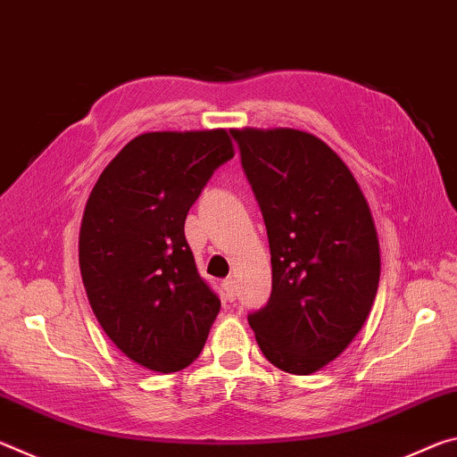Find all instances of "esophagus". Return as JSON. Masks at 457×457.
I'll return each mask as SVG.
<instances>
[{
	"label": "esophagus",
	"instance_id": "esophagus-1",
	"mask_svg": "<svg viewBox=\"0 0 457 457\" xmlns=\"http://www.w3.org/2000/svg\"><path fill=\"white\" fill-rule=\"evenodd\" d=\"M221 290H223V296H226V300H229V303L236 298V286L231 278H226V280L221 282Z\"/></svg>",
	"mask_w": 457,
	"mask_h": 457
}]
</instances>
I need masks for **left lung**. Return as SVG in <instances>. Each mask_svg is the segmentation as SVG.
<instances>
[{"mask_svg":"<svg viewBox=\"0 0 457 457\" xmlns=\"http://www.w3.org/2000/svg\"><path fill=\"white\" fill-rule=\"evenodd\" d=\"M266 223L272 294L247 314L264 357L294 375L337 359L373 306V218L338 154L303 130H231Z\"/></svg>","mask_w":457,"mask_h":457,"instance_id":"left-lung-1","label":"left lung"}]
</instances>
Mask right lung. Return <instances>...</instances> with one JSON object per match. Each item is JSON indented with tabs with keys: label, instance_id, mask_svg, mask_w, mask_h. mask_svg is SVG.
<instances>
[{
	"label": "right lung",
	"instance_id": "obj_1",
	"mask_svg": "<svg viewBox=\"0 0 457 457\" xmlns=\"http://www.w3.org/2000/svg\"><path fill=\"white\" fill-rule=\"evenodd\" d=\"M231 157L221 129L146 133L108 163L87 201L84 288L108 338L145 369L189 367L220 312V296L199 276L185 239V218Z\"/></svg>",
	"mask_w": 457,
	"mask_h": 457
}]
</instances>
